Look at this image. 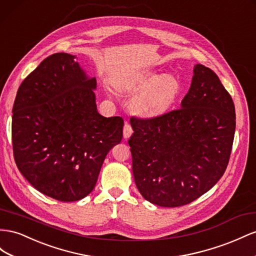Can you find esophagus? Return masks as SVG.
I'll use <instances>...</instances> for the list:
<instances>
[{
    "instance_id": "34e87169",
    "label": "esophagus",
    "mask_w": 256,
    "mask_h": 256,
    "mask_svg": "<svg viewBox=\"0 0 256 256\" xmlns=\"http://www.w3.org/2000/svg\"><path fill=\"white\" fill-rule=\"evenodd\" d=\"M132 132H134L132 127H131L129 122H126L125 126H124V138L127 139V138H129L131 134H132Z\"/></svg>"
}]
</instances>
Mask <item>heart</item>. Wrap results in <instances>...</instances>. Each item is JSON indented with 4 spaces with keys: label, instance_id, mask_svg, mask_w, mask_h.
<instances>
[{
    "label": "heart",
    "instance_id": "b5f03b06",
    "mask_svg": "<svg viewBox=\"0 0 256 256\" xmlns=\"http://www.w3.org/2000/svg\"><path fill=\"white\" fill-rule=\"evenodd\" d=\"M131 92L136 94L131 101L132 111L145 117L164 113L174 102L180 92L178 80L171 75H157L155 72H144L132 80Z\"/></svg>",
    "mask_w": 256,
    "mask_h": 256
}]
</instances>
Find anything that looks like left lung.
I'll return each instance as SVG.
<instances>
[{"label": "left lung", "instance_id": "1", "mask_svg": "<svg viewBox=\"0 0 256 256\" xmlns=\"http://www.w3.org/2000/svg\"><path fill=\"white\" fill-rule=\"evenodd\" d=\"M130 124L134 182L148 202L168 208L190 204L224 174L236 113L211 68L195 66L181 108L148 118L132 116Z\"/></svg>", "mask_w": 256, "mask_h": 256}]
</instances>
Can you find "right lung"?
Here are the masks:
<instances>
[{
    "mask_svg": "<svg viewBox=\"0 0 256 256\" xmlns=\"http://www.w3.org/2000/svg\"><path fill=\"white\" fill-rule=\"evenodd\" d=\"M96 85L75 54L57 52L24 80L14 102L17 167L33 188L59 202L90 194L110 150L122 139V117L96 111Z\"/></svg>",
    "mask_w": 256,
    "mask_h": 256,
    "instance_id": "add662e5",
    "label": "right lung"
}]
</instances>
